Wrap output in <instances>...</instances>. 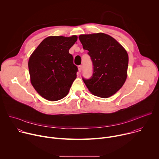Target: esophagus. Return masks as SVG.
I'll return each mask as SVG.
<instances>
[{
	"instance_id": "esophagus-1",
	"label": "esophagus",
	"mask_w": 159,
	"mask_h": 159,
	"mask_svg": "<svg viewBox=\"0 0 159 159\" xmlns=\"http://www.w3.org/2000/svg\"><path fill=\"white\" fill-rule=\"evenodd\" d=\"M78 69H79V72H80L82 71V65H79L78 66Z\"/></svg>"
}]
</instances>
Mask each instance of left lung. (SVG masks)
<instances>
[{
  "mask_svg": "<svg viewBox=\"0 0 159 159\" xmlns=\"http://www.w3.org/2000/svg\"><path fill=\"white\" fill-rule=\"evenodd\" d=\"M79 38L83 48L88 50L93 65L91 77L82 78L89 90L102 98L115 94L127 77L126 51L115 38L104 33L81 34Z\"/></svg>",
  "mask_w": 159,
  "mask_h": 159,
  "instance_id": "obj_1",
  "label": "left lung"
}]
</instances>
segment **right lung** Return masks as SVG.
Here are the masks:
<instances>
[{"instance_id": "add662e5", "label": "right lung", "mask_w": 159, "mask_h": 159, "mask_svg": "<svg viewBox=\"0 0 159 159\" xmlns=\"http://www.w3.org/2000/svg\"><path fill=\"white\" fill-rule=\"evenodd\" d=\"M77 39L75 35L47 37L31 55L28 61L31 82L43 98L56 101L69 93L78 71L69 49Z\"/></svg>"}]
</instances>
